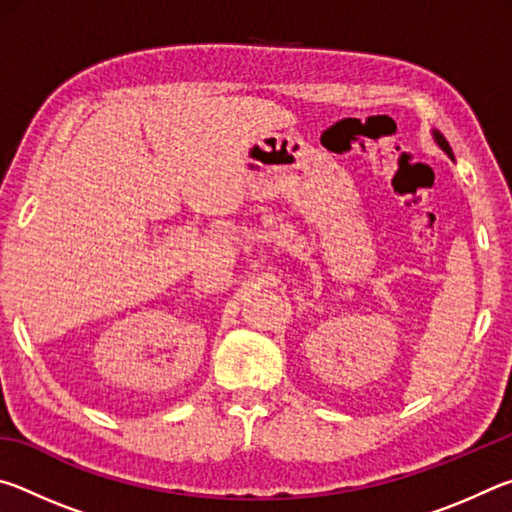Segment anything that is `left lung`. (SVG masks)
<instances>
[{"mask_svg": "<svg viewBox=\"0 0 512 512\" xmlns=\"http://www.w3.org/2000/svg\"><path fill=\"white\" fill-rule=\"evenodd\" d=\"M433 140H436L438 142V146H440V149H443L447 155H449V158H454V153H452V146H449V142L445 140V137H443V133H438V131H433Z\"/></svg>", "mask_w": 512, "mask_h": 512, "instance_id": "left-lung-1", "label": "left lung"}]
</instances>
